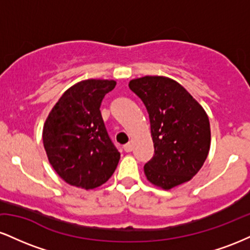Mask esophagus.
Instances as JSON below:
<instances>
[{"label":"esophagus","mask_w":250,"mask_h":250,"mask_svg":"<svg viewBox=\"0 0 250 250\" xmlns=\"http://www.w3.org/2000/svg\"><path fill=\"white\" fill-rule=\"evenodd\" d=\"M123 148H125V150L127 151V153H130V151L133 150V143L128 142L127 145H125V147H123Z\"/></svg>","instance_id":"34e87169"}]
</instances>
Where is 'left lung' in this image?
Segmentation results:
<instances>
[{
    "label": "left lung",
    "instance_id": "obj_1",
    "mask_svg": "<svg viewBox=\"0 0 250 250\" xmlns=\"http://www.w3.org/2000/svg\"><path fill=\"white\" fill-rule=\"evenodd\" d=\"M149 114L154 156L145 166L147 180L169 189L197 174L210 148V125L202 105L179 82L143 76L129 82Z\"/></svg>",
    "mask_w": 250,
    "mask_h": 250
}]
</instances>
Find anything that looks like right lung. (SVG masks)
<instances>
[{
    "label": "right lung",
    "instance_id": "add662e5",
    "mask_svg": "<svg viewBox=\"0 0 250 250\" xmlns=\"http://www.w3.org/2000/svg\"><path fill=\"white\" fill-rule=\"evenodd\" d=\"M116 85L114 80L77 82L63 93L43 125L48 160L63 181L74 187L95 189L110 179L120 153L103 123L101 102Z\"/></svg>",
    "mask_w": 250,
    "mask_h": 250
}]
</instances>
